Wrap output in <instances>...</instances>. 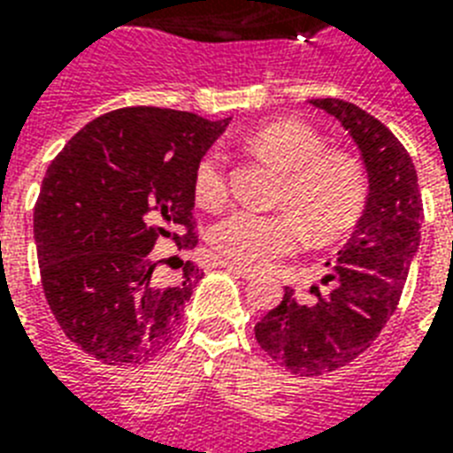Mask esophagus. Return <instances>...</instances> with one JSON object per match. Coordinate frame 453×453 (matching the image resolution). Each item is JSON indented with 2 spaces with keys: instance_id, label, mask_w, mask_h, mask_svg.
<instances>
[{
  "instance_id": "obj_1",
  "label": "esophagus",
  "mask_w": 453,
  "mask_h": 453,
  "mask_svg": "<svg viewBox=\"0 0 453 453\" xmlns=\"http://www.w3.org/2000/svg\"><path fill=\"white\" fill-rule=\"evenodd\" d=\"M220 265H223L226 270H233L234 275H240L242 280H254L256 277L254 270L244 268V265H240V263H234V261H220Z\"/></svg>"
}]
</instances>
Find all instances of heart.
<instances>
[{"instance_id": "b5f03b06", "label": "heart", "mask_w": 453, "mask_h": 453, "mask_svg": "<svg viewBox=\"0 0 453 453\" xmlns=\"http://www.w3.org/2000/svg\"><path fill=\"white\" fill-rule=\"evenodd\" d=\"M249 148L287 169L280 206L287 211L237 209L213 227L211 242L220 256L249 270H265L315 237H336L357 223L366 199L365 173L352 157L324 150L322 136L308 124L270 122L247 136ZM230 180L223 150L211 148L195 169V199L204 209L226 204Z\"/></svg>"}]
</instances>
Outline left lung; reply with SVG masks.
Wrapping results in <instances>:
<instances>
[{
	"instance_id": "8db88e82",
	"label": "left lung",
	"mask_w": 453,
	"mask_h": 453,
	"mask_svg": "<svg viewBox=\"0 0 453 453\" xmlns=\"http://www.w3.org/2000/svg\"><path fill=\"white\" fill-rule=\"evenodd\" d=\"M310 103L336 117L359 148L369 176L366 209L336 261L326 263L329 294L312 287L317 301L305 305L287 287L254 331L280 366L322 376L357 359L393 317L421 244L423 202L414 162L386 124L348 101Z\"/></svg>"
}]
</instances>
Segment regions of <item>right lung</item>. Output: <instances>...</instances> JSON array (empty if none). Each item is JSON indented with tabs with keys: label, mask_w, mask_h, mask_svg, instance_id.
<instances>
[{
	"label": "right lung",
	"mask_w": 453,
	"mask_h": 453,
	"mask_svg": "<svg viewBox=\"0 0 453 453\" xmlns=\"http://www.w3.org/2000/svg\"><path fill=\"white\" fill-rule=\"evenodd\" d=\"M227 122L145 105L112 110L46 169L35 204L46 303L65 336L103 365H143L176 334L204 273L185 261L180 282L157 284L150 251L157 240L197 244L195 169Z\"/></svg>",
	"instance_id": "obj_1"
}]
</instances>
